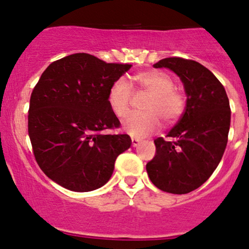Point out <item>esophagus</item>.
I'll list each match as a JSON object with an SVG mask.
<instances>
[{
	"label": "esophagus",
	"mask_w": 249,
	"mask_h": 249,
	"mask_svg": "<svg viewBox=\"0 0 249 249\" xmlns=\"http://www.w3.org/2000/svg\"><path fill=\"white\" fill-rule=\"evenodd\" d=\"M131 142H132V146L136 147V146H138L141 141H139V139H137V138H131Z\"/></svg>",
	"instance_id": "34e87169"
}]
</instances>
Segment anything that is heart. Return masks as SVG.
Returning <instances> with one entry per match:
<instances>
[{
  "instance_id": "heart-1",
  "label": "heart",
  "mask_w": 249,
  "mask_h": 249,
  "mask_svg": "<svg viewBox=\"0 0 249 249\" xmlns=\"http://www.w3.org/2000/svg\"><path fill=\"white\" fill-rule=\"evenodd\" d=\"M132 82L139 90L150 93L144 105L146 112L132 113L125 119L124 130L136 138H142L160 127V118L165 124H173L185 110V96L174 88L172 77L160 70L141 71L132 75ZM130 85L124 79H117L108 90L107 102L118 118H124L131 107Z\"/></svg>"
}]
</instances>
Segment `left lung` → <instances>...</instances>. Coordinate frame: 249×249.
Instances as JSON below:
<instances>
[{"instance_id": "8db88e82", "label": "left lung", "mask_w": 249, "mask_h": 249, "mask_svg": "<svg viewBox=\"0 0 249 249\" xmlns=\"http://www.w3.org/2000/svg\"><path fill=\"white\" fill-rule=\"evenodd\" d=\"M167 68L184 83L187 101L178 124L154 139L156 156L146 164L154 186L186 194L201 186L218 167L228 141L231 107L224 85L200 63L168 57L153 64Z\"/></svg>"}]
</instances>
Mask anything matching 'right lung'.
<instances>
[{
  "mask_svg": "<svg viewBox=\"0 0 249 249\" xmlns=\"http://www.w3.org/2000/svg\"><path fill=\"white\" fill-rule=\"evenodd\" d=\"M131 64L107 63L79 53L53 62L30 97L28 132L35 159L47 177L75 192L102 187L127 134L107 133L121 125L107 102L108 90Z\"/></svg>",
  "mask_w": 249,
  "mask_h": 249,
  "instance_id": "1",
  "label": "right lung"
}]
</instances>
